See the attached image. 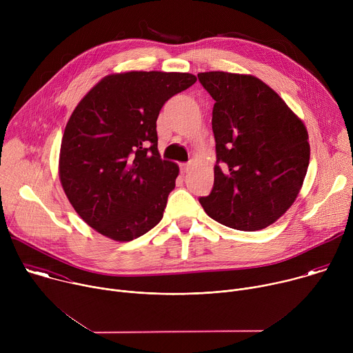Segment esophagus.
<instances>
[{
	"label": "esophagus",
	"mask_w": 353,
	"mask_h": 353,
	"mask_svg": "<svg viewBox=\"0 0 353 353\" xmlns=\"http://www.w3.org/2000/svg\"><path fill=\"white\" fill-rule=\"evenodd\" d=\"M190 169H191V165H190V163H181V165H180L181 173H187Z\"/></svg>",
	"instance_id": "34e87169"
}]
</instances>
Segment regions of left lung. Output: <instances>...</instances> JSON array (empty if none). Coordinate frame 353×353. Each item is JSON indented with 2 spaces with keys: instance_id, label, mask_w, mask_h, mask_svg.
<instances>
[{
  "instance_id": "left-lung-1",
  "label": "left lung",
  "mask_w": 353,
  "mask_h": 353,
  "mask_svg": "<svg viewBox=\"0 0 353 353\" xmlns=\"http://www.w3.org/2000/svg\"><path fill=\"white\" fill-rule=\"evenodd\" d=\"M215 100L214 188L199 204L216 222L245 232L279 219L303 185L310 145L305 123L254 75L199 72Z\"/></svg>"
}]
</instances>
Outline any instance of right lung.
<instances>
[{"mask_svg":"<svg viewBox=\"0 0 353 353\" xmlns=\"http://www.w3.org/2000/svg\"><path fill=\"white\" fill-rule=\"evenodd\" d=\"M195 81L188 72L110 74L77 105L61 139L59 176L77 214L97 233L130 241L163 218L179 166L161 159L157 120Z\"/></svg>","mask_w":353,"mask_h":353,"instance_id":"right-lung-1","label":"right lung"}]
</instances>
